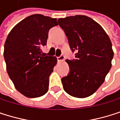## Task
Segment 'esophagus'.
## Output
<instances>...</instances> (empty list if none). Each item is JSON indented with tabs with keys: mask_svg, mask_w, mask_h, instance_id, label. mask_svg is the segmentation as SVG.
Wrapping results in <instances>:
<instances>
[{
	"mask_svg": "<svg viewBox=\"0 0 120 120\" xmlns=\"http://www.w3.org/2000/svg\"><path fill=\"white\" fill-rule=\"evenodd\" d=\"M57 61H63L65 60V56L63 55H61L60 56L57 57Z\"/></svg>",
	"mask_w": 120,
	"mask_h": 120,
	"instance_id": "esophagus-1",
	"label": "esophagus"
}]
</instances>
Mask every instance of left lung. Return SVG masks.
Returning <instances> with one entry per match:
<instances>
[{
	"mask_svg": "<svg viewBox=\"0 0 120 120\" xmlns=\"http://www.w3.org/2000/svg\"><path fill=\"white\" fill-rule=\"evenodd\" d=\"M57 23L65 31L74 60H67L70 72L61 79L63 89L77 98L94 94L111 68L114 52L110 39L102 26L85 15L60 18Z\"/></svg>",
	"mask_w": 120,
	"mask_h": 120,
	"instance_id": "1",
	"label": "left lung"
}]
</instances>
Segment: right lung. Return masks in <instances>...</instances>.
<instances>
[{"mask_svg":"<svg viewBox=\"0 0 120 120\" xmlns=\"http://www.w3.org/2000/svg\"><path fill=\"white\" fill-rule=\"evenodd\" d=\"M57 25L55 18L39 14L30 15L9 33L4 45L8 74L16 89L28 98L47 93L49 77L57 58L42 52L49 30Z\"/></svg>","mask_w":120,"mask_h":120,"instance_id":"right-lung-1","label":"right lung"}]
</instances>
